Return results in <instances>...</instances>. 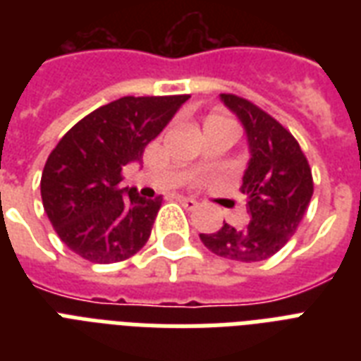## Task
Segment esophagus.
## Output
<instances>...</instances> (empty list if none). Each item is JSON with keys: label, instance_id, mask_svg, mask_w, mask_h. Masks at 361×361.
Wrapping results in <instances>:
<instances>
[{"label": "esophagus", "instance_id": "obj_1", "mask_svg": "<svg viewBox=\"0 0 361 361\" xmlns=\"http://www.w3.org/2000/svg\"><path fill=\"white\" fill-rule=\"evenodd\" d=\"M178 200H180L181 206H183V208H187V209H195L198 206V202H197V200H195V198L178 197Z\"/></svg>", "mask_w": 361, "mask_h": 361}]
</instances>
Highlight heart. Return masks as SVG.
I'll list each match as a JSON object with an SVG mask.
<instances>
[{"instance_id": "heart-1", "label": "heart", "mask_w": 361, "mask_h": 361, "mask_svg": "<svg viewBox=\"0 0 361 361\" xmlns=\"http://www.w3.org/2000/svg\"><path fill=\"white\" fill-rule=\"evenodd\" d=\"M217 125H223V127H236L234 121L231 118H226L225 114H209L204 118V129L206 127H217Z\"/></svg>"}]
</instances>
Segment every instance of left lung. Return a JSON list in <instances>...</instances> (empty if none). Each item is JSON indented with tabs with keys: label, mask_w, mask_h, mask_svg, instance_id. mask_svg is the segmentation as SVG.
<instances>
[{
	"label": "left lung",
	"mask_w": 361,
	"mask_h": 361,
	"mask_svg": "<svg viewBox=\"0 0 361 361\" xmlns=\"http://www.w3.org/2000/svg\"><path fill=\"white\" fill-rule=\"evenodd\" d=\"M221 99L240 118L249 142L251 159L240 187L249 223L241 228L225 223L200 240L223 258L258 262L274 257L296 232L313 197V174L296 138L275 118L232 93Z\"/></svg>",
	"instance_id": "8db88e82"
}]
</instances>
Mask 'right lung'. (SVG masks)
I'll list each match as a JSON object with an SVG mask.
<instances>
[{
	"mask_svg": "<svg viewBox=\"0 0 361 361\" xmlns=\"http://www.w3.org/2000/svg\"><path fill=\"white\" fill-rule=\"evenodd\" d=\"M189 95L121 97L73 125L48 155L42 206L65 245L90 262L127 260L146 245L163 197L121 187V170L166 127Z\"/></svg>",
	"mask_w": 361,
	"mask_h": 361,
	"instance_id": "add662e5",
	"label": "right lung"
}]
</instances>
